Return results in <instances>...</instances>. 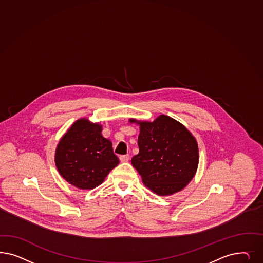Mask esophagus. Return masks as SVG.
<instances>
[{
    "mask_svg": "<svg viewBox=\"0 0 263 263\" xmlns=\"http://www.w3.org/2000/svg\"><path fill=\"white\" fill-rule=\"evenodd\" d=\"M129 160V156L128 155H123V156H120V161L121 162H127Z\"/></svg>",
    "mask_w": 263,
    "mask_h": 263,
    "instance_id": "obj_1",
    "label": "esophagus"
}]
</instances>
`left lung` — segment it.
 Instances as JSON below:
<instances>
[{
  "mask_svg": "<svg viewBox=\"0 0 263 263\" xmlns=\"http://www.w3.org/2000/svg\"><path fill=\"white\" fill-rule=\"evenodd\" d=\"M140 127L139 153L132 164L145 186L158 195H173L194 178L198 166V146L184 125L166 115L153 122L136 121Z\"/></svg>",
  "mask_w": 263,
  "mask_h": 263,
  "instance_id": "8db88e82",
  "label": "left lung"
}]
</instances>
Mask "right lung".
I'll return each mask as SVG.
<instances>
[{
	"label": "right lung",
	"instance_id": "obj_1",
	"mask_svg": "<svg viewBox=\"0 0 263 263\" xmlns=\"http://www.w3.org/2000/svg\"><path fill=\"white\" fill-rule=\"evenodd\" d=\"M102 125L79 119L57 145V170L67 182L80 190H92L101 185L119 164L112 143L102 136Z\"/></svg>",
	"mask_w": 263,
	"mask_h": 263
}]
</instances>
